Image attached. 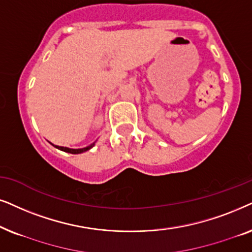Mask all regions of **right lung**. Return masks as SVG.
Returning a JSON list of instances; mask_svg holds the SVG:
<instances>
[{"instance_id": "1", "label": "right lung", "mask_w": 252, "mask_h": 252, "mask_svg": "<svg viewBox=\"0 0 252 252\" xmlns=\"http://www.w3.org/2000/svg\"><path fill=\"white\" fill-rule=\"evenodd\" d=\"M56 147V149H59V150H61V151H64V152H68V153H72V154H78V153H83V152H85V151H89L90 149H91V147H93L94 146V143L93 144H91V145L90 146H87V147H84V149H68V147H62V146H56V145H54Z\"/></svg>"}]
</instances>
